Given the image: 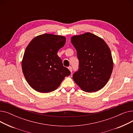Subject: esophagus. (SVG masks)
<instances>
[{"instance_id": "esophagus-1", "label": "esophagus", "mask_w": 133, "mask_h": 133, "mask_svg": "<svg viewBox=\"0 0 133 133\" xmlns=\"http://www.w3.org/2000/svg\"><path fill=\"white\" fill-rule=\"evenodd\" d=\"M68 69H69V70L70 71V72H71V73H72V67H68Z\"/></svg>"}]
</instances>
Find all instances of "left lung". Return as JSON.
Segmentation results:
<instances>
[{"mask_svg": "<svg viewBox=\"0 0 133 133\" xmlns=\"http://www.w3.org/2000/svg\"><path fill=\"white\" fill-rule=\"evenodd\" d=\"M77 52L79 67L73 79L87 92H95L108 81L113 68L110 49L102 38L87 32L71 39Z\"/></svg>", "mask_w": 133, "mask_h": 133, "instance_id": "obj_1", "label": "left lung"}]
</instances>
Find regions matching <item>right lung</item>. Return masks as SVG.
<instances>
[{
    "instance_id": "right-lung-1",
    "label": "right lung",
    "mask_w": 133,
    "mask_h": 133,
    "mask_svg": "<svg viewBox=\"0 0 133 133\" xmlns=\"http://www.w3.org/2000/svg\"><path fill=\"white\" fill-rule=\"evenodd\" d=\"M66 38L52 34L35 37L26 48L22 66L30 86L40 93L54 91L66 76L71 74L57 55L64 46Z\"/></svg>"
}]
</instances>
